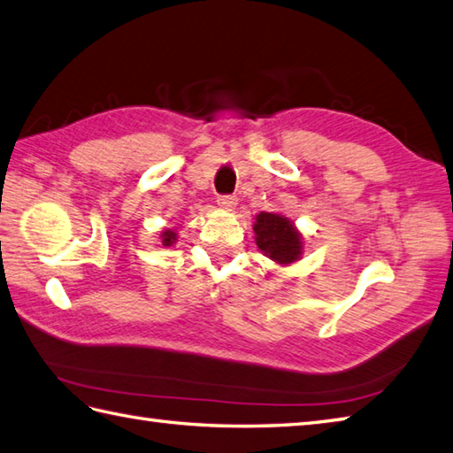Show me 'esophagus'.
Segmentation results:
<instances>
[{"instance_id":"obj_1","label":"esophagus","mask_w":453,"mask_h":453,"mask_svg":"<svg viewBox=\"0 0 453 453\" xmlns=\"http://www.w3.org/2000/svg\"><path fill=\"white\" fill-rule=\"evenodd\" d=\"M217 205L223 207V209H234L236 207V197L234 196H220L217 199Z\"/></svg>"}]
</instances>
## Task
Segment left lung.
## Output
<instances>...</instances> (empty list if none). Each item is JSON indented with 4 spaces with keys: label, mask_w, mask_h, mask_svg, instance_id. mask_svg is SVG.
Returning a JSON list of instances; mask_svg holds the SVG:
<instances>
[{
    "label": "left lung",
    "mask_w": 453,
    "mask_h": 453,
    "mask_svg": "<svg viewBox=\"0 0 453 453\" xmlns=\"http://www.w3.org/2000/svg\"><path fill=\"white\" fill-rule=\"evenodd\" d=\"M256 244L260 250L278 264H293L301 257L303 242L297 228L288 217L275 213H260L254 225Z\"/></svg>",
    "instance_id": "8db88e82"
}]
</instances>
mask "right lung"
I'll return each instance as SVG.
<instances>
[{"mask_svg":"<svg viewBox=\"0 0 453 453\" xmlns=\"http://www.w3.org/2000/svg\"><path fill=\"white\" fill-rule=\"evenodd\" d=\"M162 242H164V246H172L175 242L173 230H165V233H162Z\"/></svg>","mask_w":453,"mask_h":453,"instance_id":"add662e5","label":"right lung"}]
</instances>
